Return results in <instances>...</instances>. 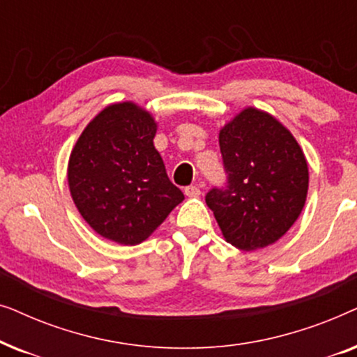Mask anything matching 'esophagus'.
<instances>
[{
	"instance_id": "34e87169",
	"label": "esophagus",
	"mask_w": 357,
	"mask_h": 357,
	"mask_svg": "<svg viewBox=\"0 0 357 357\" xmlns=\"http://www.w3.org/2000/svg\"><path fill=\"white\" fill-rule=\"evenodd\" d=\"M185 195H187L188 198H198L199 195H202V190H199L198 185H190V187L185 188Z\"/></svg>"
}]
</instances>
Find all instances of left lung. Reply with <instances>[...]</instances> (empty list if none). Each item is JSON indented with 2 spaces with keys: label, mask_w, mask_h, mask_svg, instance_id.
I'll return each instance as SVG.
<instances>
[{
  "label": "left lung",
  "mask_w": 357,
  "mask_h": 357,
  "mask_svg": "<svg viewBox=\"0 0 357 357\" xmlns=\"http://www.w3.org/2000/svg\"><path fill=\"white\" fill-rule=\"evenodd\" d=\"M229 185L206 204L227 243L258 250L280 241L304 209L309 165L294 136L276 116L245 107L219 130Z\"/></svg>",
  "instance_id": "8db88e82"
}]
</instances>
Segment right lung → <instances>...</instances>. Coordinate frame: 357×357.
I'll list each match as a JSON object with an SVG mask.
<instances>
[{"mask_svg": "<svg viewBox=\"0 0 357 357\" xmlns=\"http://www.w3.org/2000/svg\"><path fill=\"white\" fill-rule=\"evenodd\" d=\"M158 121L131 100L92 119L68 160V187L82 219L100 237L138 245L185 199L154 148Z\"/></svg>", "mask_w": 357, "mask_h": 357, "instance_id": "add662e5", "label": "right lung"}]
</instances>
